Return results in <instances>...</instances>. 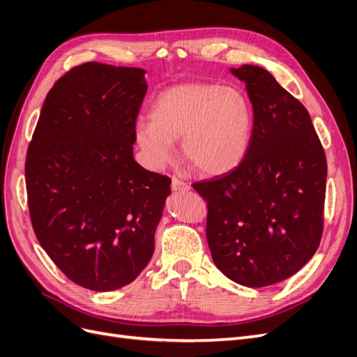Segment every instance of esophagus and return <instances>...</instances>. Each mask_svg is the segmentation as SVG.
I'll list each match as a JSON object with an SVG mask.
<instances>
[{"label": "esophagus", "instance_id": "1", "mask_svg": "<svg viewBox=\"0 0 357 357\" xmlns=\"http://www.w3.org/2000/svg\"><path fill=\"white\" fill-rule=\"evenodd\" d=\"M170 187H172V190H174V191H188V190H190V185H188V183H187V182H183V181H181V179H178V178H174V179H172Z\"/></svg>", "mask_w": 357, "mask_h": 357}]
</instances>
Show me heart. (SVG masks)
<instances>
[{"instance_id":"obj_1","label":"heart","mask_w":357,"mask_h":357,"mask_svg":"<svg viewBox=\"0 0 357 357\" xmlns=\"http://www.w3.org/2000/svg\"><path fill=\"white\" fill-rule=\"evenodd\" d=\"M253 125V105L240 88L190 82L163 91L151 105L150 122H138L135 137L151 169L174 162V141L181 139L183 158L200 174L216 176L241 165Z\"/></svg>"}]
</instances>
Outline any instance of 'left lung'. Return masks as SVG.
Segmentation results:
<instances>
[{"label": "left lung", "instance_id": "obj_1", "mask_svg": "<svg viewBox=\"0 0 357 357\" xmlns=\"http://www.w3.org/2000/svg\"><path fill=\"white\" fill-rule=\"evenodd\" d=\"M231 72L245 82L255 125L240 166L192 183L207 203L206 236L218 269L259 288L297 273L324 232L326 157L297 98L259 66Z\"/></svg>", "mask_w": 357, "mask_h": 357}]
</instances>
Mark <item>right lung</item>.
<instances>
[{"label": "right lung", "mask_w": 357, "mask_h": 357, "mask_svg": "<svg viewBox=\"0 0 357 357\" xmlns=\"http://www.w3.org/2000/svg\"><path fill=\"white\" fill-rule=\"evenodd\" d=\"M138 68L89 61L47 94L24 163L36 238L70 281L113 291L154 252L170 178L134 160L147 82Z\"/></svg>", "instance_id": "right-lung-1"}]
</instances>
